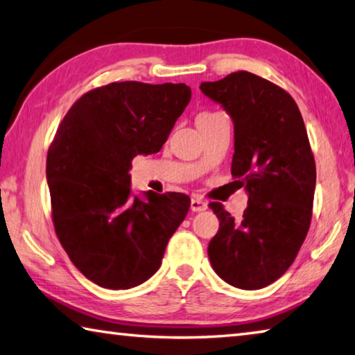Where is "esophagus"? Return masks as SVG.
Segmentation results:
<instances>
[{
    "instance_id": "34e87169",
    "label": "esophagus",
    "mask_w": 355,
    "mask_h": 355,
    "mask_svg": "<svg viewBox=\"0 0 355 355\" xmlns=\"http://www.w3.org/2000/svg\"><path fill=\"white\" fill-rule=\"evenodd\" d=\"M190 209L193 210V212H202V210L207 209V202L201 200V198L195 196V198H191V201H190Z\"/></svg>"
}]
</instances>
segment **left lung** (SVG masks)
Returning <instances> with one entry per match:
<instances>
[{
    "label": "left lung",
    "instance_id": "obj_1",
    "mask_svg": "<svg viewBox=\"0 0 355 355\" xmlns=\"http://www.w3.org/2000/svg\"><path fill=\"white\" fill-rule=\"evenodd\" d=\"M200 89L232 118L231 173L248 193L241 220L210 202L220 220L210 263L232 287L263 288L295 262L310 227L316 168L307 130L295 99L257 74L231 73Z\"/></svg>",
    "mask_w": 355,
    "mask_h": 355
}]
</instances>
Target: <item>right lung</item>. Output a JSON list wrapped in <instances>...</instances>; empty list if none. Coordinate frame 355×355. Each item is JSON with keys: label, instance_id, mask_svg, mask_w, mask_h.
I'll list each match as a JSON object with an SVG mask.
<instances>
[{"label": "right lung", "instance_id": "1", "mask_svg": "<svg viewBox=\"0 0 355 355\" xmlns=\"http://www.w3.org/2000/svg\"><path fill=\"white\" fill-rule=\"evenodd\" d=\"M191 98L185 84L112 83L80 96L46 157L53 223L73 265L99 287L128 290L159 270L184 221V193L130 190V160L159 153Z\"/></svg>", "mask_w": 355, "mask_h": 355}]
</instances>
